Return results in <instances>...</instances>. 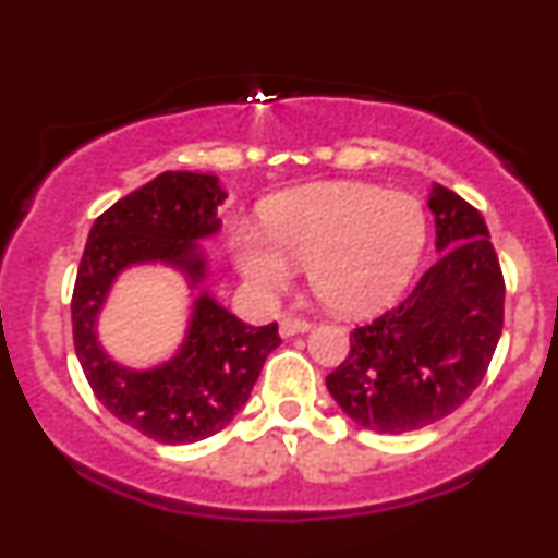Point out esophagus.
Returning a JSON list of instances; mask_svg holds the SVG:
<instances>
[{"instance_id":"34e87169","label":"esophagus","mask_w":558,"mask_h":558,"mask_svg":"<svg viewBox=\"0 0 558 558\" xmlns=\"http://www.w3.org/2000/svg\"><path fill=\"white\" fill-rule=\"evenodd\" d=\"M310 328H312V323H306V319H296V317H283L278 325L280 336L283 338L296 336V332H306Z\"/></svg>"}]
</instances>
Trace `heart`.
Segmentation results:
<instances>
[{
    "label": "heart",
    "instance_id": "obj_1",
    "mask_svg": "<svg viewBox=\"0 0 558 558\" xmlns=\"http://www.w3.org/2000/svg\"><path fill=\"white\" fill-rule=\"evenodd\" d=\"M265 230L239 228L235 265L262 293L293 280V265H310V286L328 310L367 317L401 296L427 241L417 196L373 183H312L270 198Z\"/></svg>",
    "mask_w": 558,
    "mask_h": 558
}]
</instances>
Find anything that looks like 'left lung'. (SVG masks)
<instances>
[{"instance_id": "8db88e82", "label": "left lung", "mask_w": 558, "mask_h": 558, "mask_svg": "<svg viewBox=\"0 0 558 558\" xmlns=\"http://www.w3.org/2000/svg\"><path fill=\"white\" fill-rule=\"evenodd\" d=\"M438 262L399 306L351 332L325 377L345 417L375 433H412L448 417L483 383L504 328V275L475 207L433 183Z\"/></svg>"}]
</instances>
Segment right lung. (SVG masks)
I'll use <instances>...</instances> for the list:
<instances>
[{
    "label": "right lung",
    "instance_id": "add662e5",
    "mask_svg": "<svg viewBox=\"0 0 558 558\" xmlns=\"http://www.w3.org/2000/svg\"><path fill=\"white\" fill-rule=\"evenodd\" d=\"M226 198L217 175L168 170L96 217L83 248L70 304L83 375L110 414L157 444H196L220 433L280 345L278 323L252 328L207 288L202 241L220 230L217 209ZM138 264L181 271L195 293L184 343L149 371L114 363L98 341V315L113 280Z\"/></svg>",
    "mask_w": 558,
    "mask_h": 558
}]
</instances>
